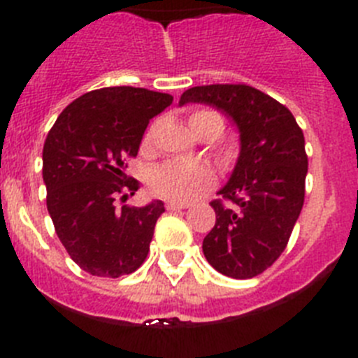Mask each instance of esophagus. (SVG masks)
<instances>
[{
    "label": "esophagus",
    "mask_w": 358,
    "mask_h": 358,
    "mask_svg": "<svg viewBox=\"0 0 358 358\" xmlns=\"http://www.w3.org/2000/svg\"><path fill=\"white\" fill-rule=\"evenodd\" d=\"M188 208V204H185V202H166V210L170 211H179V210H186Z\"/></svg>",
    "instance_id": "obj_1"
}]
</instances>
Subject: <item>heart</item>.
Returning a JSON list of instances; mask_svg holds the SVG:
<instances>
[{
	"label": "heart",
	"mask_w": 358,
	"mask_h": 358,
	"mask_svg": "<svg viewBox=\"0 0 358 358\" xmlns=\"http://www.w3.org/2000/svg\"><path fill=\"white\" fill-rule=\"evenodd\" d=\"M217 122L222 129V118L213 110H197L189 116V127L195 131L204 122ZM148 143V136L145 145ZM215 182L213 170L204 163H186V161H164L150 170L148 186L157 197L173 202H186Z\"/></svg>",
	"instance_id": "1"
}]
</instances>
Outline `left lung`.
I'll return each instance as SVG.
<instances>
[{"label":"left lung","instance_id":"obj_1","mask_svg":"<svg viewBox=\"0 0 358 358\" xmlns=\"http://www.w3.org/2000/svg\"><path fill=\"white\" fill-rule=\"evenodd\" d=\"M206 103L222 110L240 134V154L229 181L213 201L217 220L202 252L224 276L262 274L285 251L305 202L308 157L305 136L289 109L245 84L197 85L179 106Z\"/></svg>","mask_w":358,"mask_h":358}]
</instances>
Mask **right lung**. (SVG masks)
<instances>
[{
    "label": "right lung",
    "mask_w": 358,
    "mask_h": 358,
    "mask_svg": "<svg viewBox=\"0 0 358 358\" xmlns=\"http://www.w3.org/2000/svg\"><path fill=\"white\" fill-rule=\"evenodd\" d=\"M166 93L118 85L82 94L62 110L43 148L46 206L55 233L85 273H134L150 249L161 201L115 206L138 192L127 157L138 156L148 122L172 103Z\"/></svg>",
    "instance_id": "right-lung-1"
}]
</instances>
